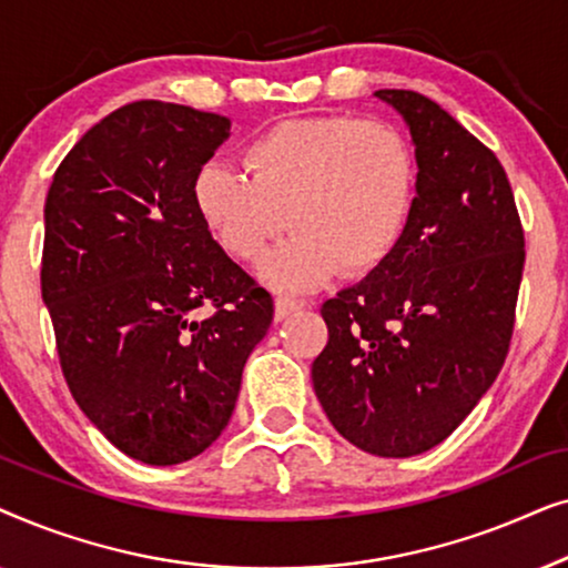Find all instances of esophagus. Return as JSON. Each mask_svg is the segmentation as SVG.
Listing matches in <instances>:
<instances>
[{
    "instance_id": "34e87169",
    "label": "esophagus",
    "mask_w": 568,
    "mask_h": 568,
    "mask_svg": "<svg viewBox=\"0 0 568 568\" xmlns=\"http://www.w3.org/2000/svg\"><path fill=\"white\" fill-rule=\"evenodd\" d=\"M305 307V302L302 300H292V297H276L274 302V317L276 321H284V317H290L292 313H297V310Z\"/></svg>"
}]
</instances>
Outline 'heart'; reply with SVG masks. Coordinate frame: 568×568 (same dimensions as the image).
<instances>
[{
	"mask_svg": "<svg viewBox=\"0 0 568 568\" xmlns=\"http://www.w3.org/2000/svg\"><path fill=\"white\" fill-rule=\"evenodd\" d=\"M247 178L220 160L193 178V204L237 261H255L278 232H294L261 263L278 290H310L333 271L367 276L406 235L416 196L408 139L356 115L286 119L245 146Z\"/></svg>",
	"mask_w": 568,
	"mask_h": 568,
	"instance_id": "b5f03b06",
	"label": "heart"
}]
</instances>
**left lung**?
I'll list each match as a JSON object with an SVG mask.
<instances>
[{"mask_svg": "<svg viewBox=\"0 0 568 568\" xmlns=\"http://www.w3.org/2000/svg\"><path fill=\"white\" fill-rule=\"evenodd\" d=\"M416 144V199L393 258L325 300L313 385L341 437L377 457L447 439L507 359L525 266L496 154L414 90H377Z\"/></svg>", "mask_w": 568, "mask_h": 568, "instance_id": "left-lung-1", "label": "left lung"}]
</instances>
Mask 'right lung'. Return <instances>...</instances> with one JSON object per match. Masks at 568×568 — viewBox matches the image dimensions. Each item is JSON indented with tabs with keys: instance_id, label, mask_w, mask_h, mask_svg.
Segmentation results:
<instances>
[{
	"instance_id": "right-lung-1",
	"label": "right lung",
	"mask_w": 568,
	"mask_h": 568,
	"mask_svg": "<svg viewBox=\"0 0 568 568\" xmlns=\"http://www.w3.org/2000/svg\"><path fill=\"white\" fill-rule=\"evenodd\" d=\"M227 136L220 113L136 100L72 146L45 196L41 294L61 372L103 437L146 465L220 437L274 321L193 204Z\"/></svg>"
}]
</instances>
